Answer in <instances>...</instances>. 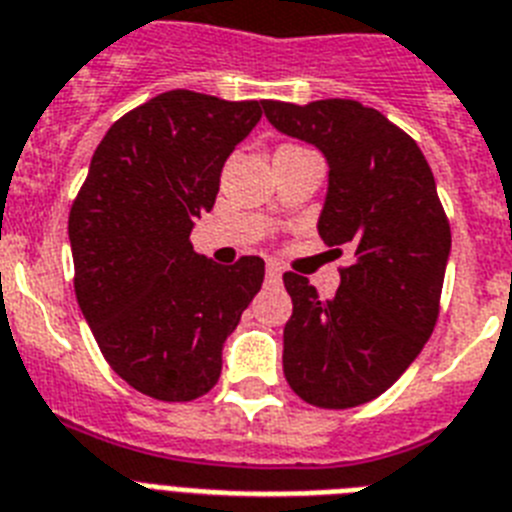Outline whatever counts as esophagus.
Segmentation results:
<instances>
[{"label":"esophagus","instance_id":"1","mask_svg":"<svg viewBox=\"0 0 512 512\" xmlns=\"http://www.w3.org/2000/svg\"><path fill=\"white\" fill-rule=\"evenodd\" d=\"M281 273H284V270H281V265L273 263V260L265 265V276H268V281H281Z\"/></svg>","mask_w":512,"mask_h":512}]
</instances>
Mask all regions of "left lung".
<instances>
[{
  "instance_id": "left-lung-1",
  "label": "left lung",
  "mask_w": 512,
  "mask_h": 512,
  "mask_svg": "<svg viewBox=\"0 0 512 512\" xmlns=\"http://www.w3.org/2000/svg\"><path fill=\"white\" fill-rule=\"evenodd\" d=\"M263 110L276 131L321 149L328 191L318 234L352 252L331 299L305 276L284 273L294 305L284 376L310 405L357 407L384 394L429 342L450 223L418 144L378 110L355 99H268Z\"/></svg>"
}]
</instances>
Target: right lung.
<instances>
[{"instance_id":"add662e5","label":"right lung","mask_w":512,"mask_h":512,"mask_svg":"<svg viewBox=\"0 0 512 512\" xmlns=\"http://www.w3.org/2000/svg\"><path fill=\"white\" fill-rule=\"evenodd\" d=\"M263 102L165 91L112 123L70 207L76 297L126 384L189 402L218 384L223 344L263 286L265 263L218 265L189 236Z\"/></svg>"}]
</instances>
